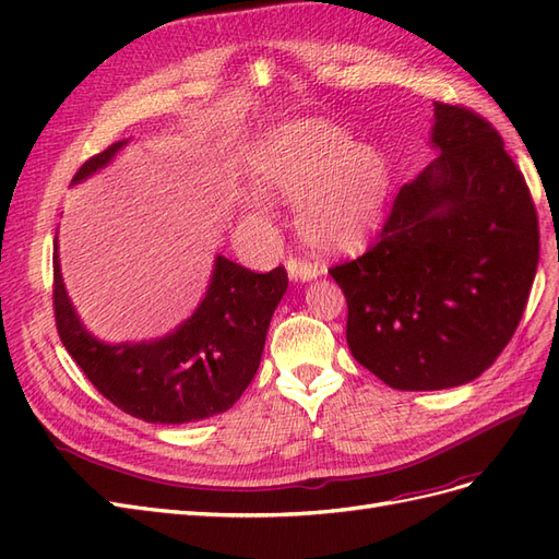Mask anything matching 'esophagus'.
I'll return each mask as SVG.
<instances>
[{
    "label": "esophagus",
    "instance_id": "1",
    "mask_svg": "<svg viewBox=\"0 0 559 559\" xmlns=\"http://www.w3.org/2000/svg\"><path fill=\"white\" fill-rule=\"evenodd\" d=\"M286 270H289L292 280H300V282H308V280H314L321 270L317 263L308 261V259H298V257H289L286 259Z\"/></svg>",
    "mask_w": 559,
    "mask_h": 559
}]
</instances>
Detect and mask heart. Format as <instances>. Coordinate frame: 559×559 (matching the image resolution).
<instances>
[{"label": "heart", "instance_id": "1", "mask_svg": "<svg viewBox=\"0 0 559 559\" xmlns=\"http://www.w3.org/2000/svg\"><path fill=\"white\" fill-rule=\"evenodd\" d=\"M251 177L282 200H296V226L312 249H361L382 222L389 165L376 146L324 118H298L263 134L249 156ZM261 207L259 195L249 198Z\"/></svg>", "mask_w": 559, "mask_h": 559}]
</instances>
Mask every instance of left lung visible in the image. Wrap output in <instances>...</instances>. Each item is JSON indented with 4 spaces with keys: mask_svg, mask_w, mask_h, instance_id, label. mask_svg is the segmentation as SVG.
I'll list each match as a JSON object with an SVG mask.
<instances>
[{
    "mask_svg": "<svg viewBox=\"0 0 559 559\" xmlns=\"http://www.w3.org/2000/svg\"><path fill=\"white\" fill-rule=\"evenodd\" d=\"M433 109L441 156L403 183L366 253L329 270L347 298L352 357L403 392L492 366L538 265L536 207L501 134L462 105Z\"/></svg>",
    "mask_w": 559,
    "mask_h": 559,
    "instance_id": "1",
    "label": "left lung"
}]
</instances>
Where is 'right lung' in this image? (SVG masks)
I'll list each match as a JSON object with an SVG mask.
<instances>
[{"label": "right lung", "mask_w": 559, "mask_h": 559, "mask_svg": "<svg viewBox=\"0 0 559 559\" xmlns=\"http://www.w3.org/2000/svg\"><path fill=\"white\" fill-rule=\"evenodd\" d=\"M114 142L79 167L74 181L105 167ZM286 270H251L216 257L212 284L191 319L154 343L105 345L81 326L64 294L53 251V312L58 335L93 386L123 413L151 425H183L233 408L257 376L265 333L282 300Z\"/></svg>", "instance_id": "obj_1"}]
</instances>
